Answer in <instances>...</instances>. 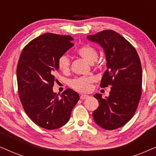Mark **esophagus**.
Returning a JSON list of instances; mask_svg holds the SVG:
<instances>
[{"mask_svg":"<svg viewBox=\"0 0 156 156\" xmlns=\"http://www.w3.org/2000/svg\"><path fill=\"white\" fill-rule=\"evenodd\" d=\"M89 97V96L88 95H85V94H82L80 96V99H82V100H83V99H87V98Z\"/></svg>","mask_w":156,"mask_h":156,"instance_id":"34e87169","label":"esophagus"}]
</instances>
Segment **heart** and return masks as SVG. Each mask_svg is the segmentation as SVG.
<instances>
[{
	"label": "heart",
	"instance_id": "obj_1",
	"mask_svg": "<svg viewBox=\"0 0 156 156\" xmlns=\"http://www.w3.org/2000/svg\"><path fill=\"white\" fill-rule=\"evenodd\" d=\"M77 54L89 63H93L97 67H99L100 62L97 59L98 52L93 47L87 44L81 46L77 50ZM58 67L63 73H68L69 72L70 59L67 55H63L60 56L58 59ZM94 82V79L93 76H80L72 80L70 82V86L74 90L80 92H89L91 91Z\"/></svg>",
	"mask_w": 156,
	"mask_h": 156
}]
</instances>
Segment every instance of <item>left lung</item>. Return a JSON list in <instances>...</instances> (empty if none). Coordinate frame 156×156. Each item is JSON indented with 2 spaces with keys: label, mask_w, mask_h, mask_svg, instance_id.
I'll return each instance as SVG.
<instances>
[{
  "label": "left lung",
  "mask_w": 156,
  "mask_h": 156,
  "mask_svg": "<svg viewBox=\"0 0 156 156\" xmlns=\"http://www.w3.org/2000/svg\"><path fill=\"white\" fill-rule=\"evenodd\" d=\"M88 40L97 42L105 52L107 69L102 76L100 87L111 86L109 96L94 97L99 106L93 112L94 120L106 130L124 126L133 116L142 94V67L137 51L119 33L105 30Z\"/></svg>",
  "instance_id": "8db88e82"
}]
</instances>
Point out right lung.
<instances>
[{
    "instance_id": "add662e5",
    "label": "right lung",
    "mask_w": 156,
    "mask_h": 156,
    "mask_svg": "<svg viewBox=\"0 0 156 156\" xmlns=\"http://www.w3.org/2000/svg\"><path fill=\"white\" fill-rule=\"evenodd\" d=\"M70 35L45 33L23 48L17 66L19 98L29 118L48 130L62 126L69 121L79 94L67 89L60 97L52 91L59 69L58 59L74 44Z\"/></svg>"
}]
</instances>
